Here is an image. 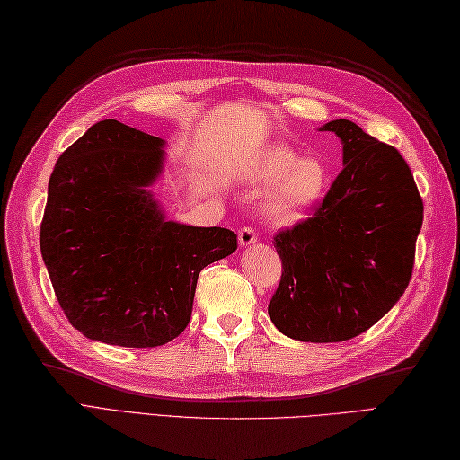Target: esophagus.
Segmentation results:
<instances>
[{
  "mask_svg": "<svg viewBox=\"0 0 460 460\" xmlns=\"http://www.w3.org/2000/svg\"><path fill=\"white\" fill-rule=\"evenodd\" d=\"M257 241V233H255V229L252 227H243V229H239V243L243 247H247V245H252V243Z\"/></svg>",
  "mask_w": 460,
  "mask_h": 460,
  "instance_id": "1",
  "label": "esophagus"
}]
</instances>
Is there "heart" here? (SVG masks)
<instances>
[{
  "label": "heart",
  "instance_id": "obj_1",
  "mask_svg": "<svg viewBox=\"0 0 460 460\" xmlns=\"http://www.w3.org/2000/svg\"><path fill=\"white\" fill-rule=\"evenodd\" d=\"M251 180L270 183L262 195V213L277 225H290L305 217L324 195L326 165L316 158L298 160L295 150L275 146L257 160Z\"/></svg>",
  "mask_w": 460,
  "mask_h": 460
}]
</instances>
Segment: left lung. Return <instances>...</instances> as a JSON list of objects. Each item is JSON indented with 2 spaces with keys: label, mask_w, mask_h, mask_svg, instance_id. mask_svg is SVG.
<instances>
[{
  "label": "left lung",
  "mask_w": 460,
  "mask_h": 460,
  "mask_svg": "<svg viewBox=\"0 0 460 460\" xmlns=\"http://www.w3.org/2000/svg\"><path fill=\"white\" fill-rule=\"evenodd\" d=\"M344 144V170L310 217L282 229L269 316L300 341H344L384 318L411 280L423 199L403 155L349 120L322 126Z\"/></svg>",
  "instance_id": "obj_1"
}]
</instances>
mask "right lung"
<instances>
[{
  "instance_id": "add662e5",
  "label": "right lung",
  "mask_w": 460,
  "mask_h": 460,
  "mask_svg": "<svg viewBox=\"0 0 460 460\" xmlns=\"http://www.w3.org/2000/svg\"><path fill=\"white\" fill-rule=\"evenodd\" d=\"M164 140L119 120L93 124L58 155L39 245L55 296L86 338L155 348L190 324L199 272L231 255L223 227L165 221L146 185Z\"/></svg>"
}]
</instances>
